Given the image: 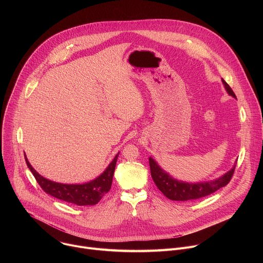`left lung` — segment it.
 <instances>
[{"label": "left lung", "mask_w": 263, "mask_h": 263, "mask_svg": "<svg viewBox=\"0 0 263 263\" xmlns=\"http://www.w3.org/2000/svg\"><path fill=\"white\" fill-rule=\"evenodd\" d=\"M222 83L226 87L229 95L236 98L234 91L229 86V84L222 79ZM149 170H151V176L158 187V190L170 200L172 201H191L197 200L200 198L207 197L214 192L218 191L221 187L226 186L233 177L235 166L228 173L224 174L217 180L210 182H202V183H184L180 182L176 179H173L165 172H163L159 165L152 159L148 158Z\"/></svg>", "instance_id": "8db88e82"}]
</instances>
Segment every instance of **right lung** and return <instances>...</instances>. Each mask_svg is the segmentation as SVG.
I'll list each match as a JSON object with an SVG mask.
<instances>
[{
	"label": "right lung",
	"instance_id": "1",
	"mask_svg": "<svg viewBox=\"0 0 263 263\" xmlns=\"http://www.w3.org/2000/svg\"><path fill=\"white\" fill-rule=\"evenodd\" d=\"M118 156L119 153L99 178L85 184H61L50 181L42 177L31 166L26 156L25 159L29 170L45 193L64 202L78 206H86L98 204L99 201L110 191Z\"/></svg>",
	"mask_w": 263,
	"mask_h": 263
}]
</instances>
